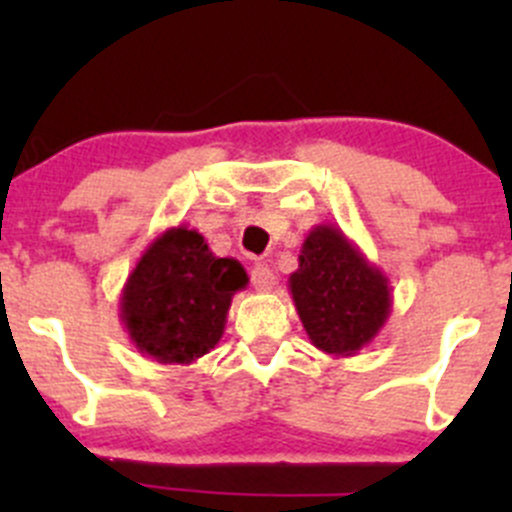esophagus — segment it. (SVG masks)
Instances as JSON below:
<instances>
[{"mask_svg": "<svg viewBox=\"0 0 512 512\" xmlns=\"http://www.w3.org/2000/svg\"><path fill=\"white\" fill-rule=\"evenodd\" d=\"M252 287L257 289V292H272L275 289V275H272L270 267L265 265H255L252 267Z\"/></svg>", "mask_w": 512, "mask_h": 512, "instance_id": "esophagus-1", "label": "esophagus"}]
</instances>
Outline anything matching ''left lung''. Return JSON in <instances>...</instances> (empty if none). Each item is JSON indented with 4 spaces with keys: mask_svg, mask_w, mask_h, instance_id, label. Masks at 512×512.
<instances>
[{
    "mask_svg": "<svg viewBox=\"0 0 512 512\" xmlns=\"http://www.w3.org/2000/svg\"><path fill=\"white\" fill-rule=\"evenodd\" d=\"M289 294L309 342L329 356H354L391 314L389 277L334 225H314L289 275Z\"/></svg>",
    "mask_w": 512,
    "mask_h": 512,
    "instance_id": "left-lung-1",
    "label": "left lung"
}]
</instances>
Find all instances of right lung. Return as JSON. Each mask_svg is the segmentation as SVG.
<instances>
[{
  "mask_svg": "<svg viewBox=\"0 0 512 512\" xmlns=\"http://www.w3.org/2000/svg\"><path fill=\"white\" fill-rule=\"evenodd\" d=\"M247 282L245 267L215 257L198 230L168 227L121 289V322L143 356L188 366L220 342L232 297Z\"/></svg>",
  "mask_w": 512,
  "mask_h": 512,
  "instance_id": "add662e5",
  "label": "right lung"
}]
</instances>
